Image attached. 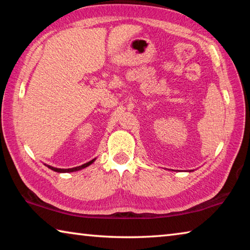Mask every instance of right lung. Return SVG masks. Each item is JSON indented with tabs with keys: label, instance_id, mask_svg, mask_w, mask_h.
I'll use <instances>...</instances> for the list:
<instances>
[{
	"label": "right lung",
	"instance_id": "obj_1",
	"mask_svg": "<svg viewBox=\"0 0 250 250\" xmlns=\"http://www.w3.org/2000/svg\"><path fill=\"white\" fill-rule=\"evenodd\" d=\"M95 160H96V159L89 161V162L83 164V166L76 167H71V168H57V167H50V166H46V167H47L48 168H50V170H53V171H55V172H58V173H69V172L79 171V170H82V168H84V167H89L90 164H92V162H95Z\"/></svg>",
	"mask_w": 250,
	"mask_h": 250
}]
</instances>
